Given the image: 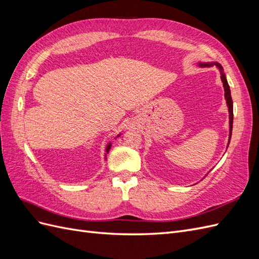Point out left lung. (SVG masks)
Returning a JSON list of instances; mask_svg holds the SVG:
<instances>
[{
	"instance_id": "8db88e82",
	"label": "left lung",
	"mask_w": 259,
	"mask_h": 259,
	"mask_svg": "<svg viewBox=\"0 0 259 259\" xmlns=\"http://www.w3.org/2000/svg\"><path fill=\"white\" fill-rule=\"evenodd\" d=\"M213 65H216L219 69L222 70V81L224 83V89H225V97H226V100H227V105H228V110H229V117H230V133H229V142H230V138H231V133H232V123H233V105H232V98H231V94H230V89H229V84L228 82H227L226 80V75L224 74L223 72V68L222 66L219 64H216V62H214V64H200L201 67H209V66H213Z\"/></svg>"
}]
</instances>
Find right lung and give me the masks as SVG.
Segmentation results:
<instances>
[{
  "label": "right lung",
  "instance_id": "add662e5",
  "mask_svg": "<svg viewBox=\"0 0 259 259\" xmlns=\"http://www.w3.org/2000/svg\"><path fill=\"white\" fill-rule=\"evenodd\" d=\"M110 147H111V144H109V145H108V147H107V149H106V151H107V152L109 151V149H110Z\"/></svg>",
  "mask_w": 259,
  "mask_h": 259
}]
</instances>
